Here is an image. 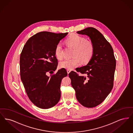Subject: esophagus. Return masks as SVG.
I'll use <instances>...</instances> for the list:
<instances>
[{
  "label": "esophagus",
  "mask_w": 133,
  "mask_h": 133,
  "mask_svg": "<svg viewBox=\"0 0 133 133\" xmlns=\"http://www.w3.org/2000/svg\"><path fill=\"white\" fill-rule=\"evenodd\" d=\"M67 73H68V74H69L70 72H71V70L69 69H67Z\"/></svg>",
  "instance_id": "esophagus-1"
}]
</instances>
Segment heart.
<instances>
[{
	"label": "heart",
	"instance_id": "heart-1",
	"mask_svg": "<svg viewBox=\"0 0 133 133\" xmlns=\"http://www.w3.org/2000/svg\"><path fill=\"white\" fill-rule=\"evenodd\" d=\"M65 42L68 46L74 48L73 57L65 59L59 63L61 68L71 70L78 66L81 63L88 62L93 55L94 47L93 43L86 38L77 34H73L67 38ZM55 54L57 59L60 60L63 57V50L61 44L56 46Z\"/></svg>",
	"mask_w": 133,
	"mask_h": 133
}]
</instances>
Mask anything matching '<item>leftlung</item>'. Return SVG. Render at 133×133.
<instances>
[{
    "label": "left lung",
    "instance_id": "1",
    "mask_svg": "<svg viewBox=\"0 0 133 133\" xmlns=\"http://www.w3.org/2000/svg\"><path fill=\"white\" fill-rule=\"evenodd\" d=\"M89 36L94 47L93 55L88 64L76 68L80 76L71 71L69 76L76 92V98L85 107L93 108L104 101L113 87L116 61L112 46L100 32L88 27L77 32Z\"/></svg>",
    "mask_w": 133,
    "mask_h": 133
}]
</instances>
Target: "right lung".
<instances>
[{
  "label": "right lung",
  "instance_id": "right-lung-1",
  "mask_svg": "<svg viewBox=\"0 0 133 133\" xmlns=\"http://www.w3.org/2000/svg\"><path fill=\"white\" fill-rule=\"evenodd\" d=\"M67 34L39 32L27 40L21 53V79L29 99L37 107L49 109L60 100L61 83L67 72L62 68L54 73L58 65L55 49Z\"/></svg>",
  "mask_w": 133,
  "mask_h": 133
}]
</instances>
